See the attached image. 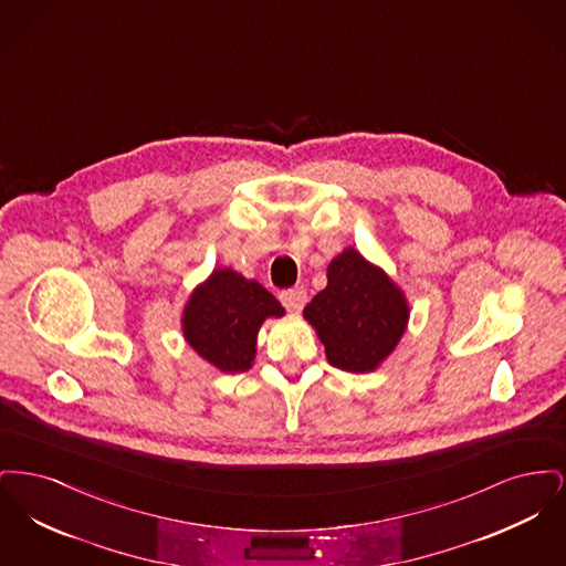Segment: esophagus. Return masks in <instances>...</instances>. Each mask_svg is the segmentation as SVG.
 I'll return each mask as SVG.
<instances>
[{
    "label": "esophagus",
    "mask_w": 566,
    "mask_h": 566,
    "mask_svg": "<svg viewBox=\"0 0 566 566\" xmlns=\"http://www.w3.org/2000/svg\"><path fill=\"white\" fill-rule=\"evenodd\" d=\"M280 301H282V305H284L289 312H301L303 305H305V301H307V295H305L303 289H289V291H282V293H280Z\"/></svg>",
    "instance_id": "esophagus-1"
}]
</instances>
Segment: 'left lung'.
I'll use <instances>...</instances> for the list:
<instances>
[{"mask_svg":"<svg viewBox=\"0 0 566 566\" xmlns=\"http://www.w3.org/2000/svg\"><path fill=\"white\" fill-rule=\"evenodd\" d=\"M326 277V289L303 310L305 321L318 331L333 367L374 371L403 335L409 316L403 293L354 248L331 261Z\"/></svg>","mask_w":566,"mask_h":566,"instance_id":"left-lung-1","label":"left lung"}]
</instances>
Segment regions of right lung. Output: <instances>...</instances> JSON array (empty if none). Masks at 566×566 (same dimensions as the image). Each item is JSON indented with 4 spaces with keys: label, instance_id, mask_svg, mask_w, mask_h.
<instances>
[{
    "label": "right lung",
    "instance_id": "add662e5",
    "mask_svg": "<svg viewBox=\"0 0 566 566\" xmlns=\"http://www.w3.org/2000/svg\"><path fill=\"white\" fill-rule=\"evenodd\" d=\"M284 307L259 282L233 270H216L201 284L185 310V337L190 346L224 374L250 369L256 333Z\"/></svg>",
    "mask_w": 566,
    "mask_h": 566
}]
</instances>
